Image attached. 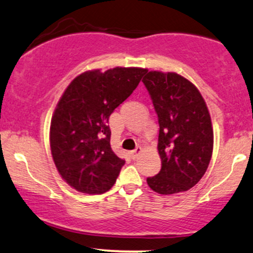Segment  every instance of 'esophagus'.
Masks as SVG:
<instances>
[{
    "instance_id": "esophagus-1",
    "label": "esophagus",
    "mask_w": 253,
    "mask_h": 253,
    "mask_svg": "<svg viewBox=\"0 0 253 253\" xmlns=\"http://www.w3.org/2000/svg\"><path fill=\"white\" fill-rule=\"evenodd\" d=\"M141 152H142L141 147H136L134 151H130L129 152V156H130V158H132L133 160H134V159H136V158L140 156V153H141Z\"/></svg>"
}]
</instances>
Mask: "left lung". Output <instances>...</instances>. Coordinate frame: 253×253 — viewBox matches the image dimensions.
<instances>
[{
	"instance_id": "obj_1",
	"label": "left lung",
	"mask_w": 253,
	"mask_h": 253,
	"mask_svg": "<svg viewBox=\"0 0 253 253\" xmlns=\"http://www.w3.org/2000/svg\"><path fill=\"white\" fill-rule=\"evenodd\" d=\"M159 121L161 169L147 178L154 192L173 194L193 187L208 169L213 128L205 100L191 81L176 73L151 71L142 79Z\"/></svg>"
}]
</instances>
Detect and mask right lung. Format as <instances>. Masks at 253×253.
<instances>
[{
  "instance_id": "obj_1",
  "label": "right lung",
  "mask_w": 253,
  "mask_h": 253,
  "mask_svg": "<svg viewBox=\"0 0 253 253\" xmlns=\"http://www.w3.org/2000/svg\"><path fill=\"white\" fill-rule=\"evenodd\" d=\"M147 72L115 67L78 75L57 102L50 123V151L60 175L82 193L111 190L125 160L112 151L108 120Z\"/></svg>"
}]
</instances>
